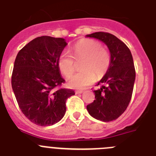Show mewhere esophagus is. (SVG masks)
I'll return each mask as SVG.
<instances>
[{
    "label": "esophagus",
    "mask_w": 156,
    "mask_h": 156,
    "mask_svg": "<svg viewBox=\"0 0 156 156\" xmlns=\"http://www.w3.org/2000/svg\"><path fill=\"white\" fill-rule=\"evenodd\" d=\"M75 92L76 94H82L83 91V90H76Z\"/></svg>",
    "instance_id": "34e87169"
}]
</instances>
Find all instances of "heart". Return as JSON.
Returning <instances> with one entry per match:
<instances>
[{
	"label": "heart",
	"instance_id": "b5f03b06",
	"mask_svg": "<svg viewBox=\"0 0 156 156\" xmlns=\"http://www.w3.org/2000/svg\"><path fill=\"white\" fill-rule=\"evenodd\" d=\"M71 51L76 61L83 59L80 65L82 71L73 76L69 80L71 87L85 88L94 82L95 75L98 78L102 77L109 69L110 53L105 48H101L98 41L92 39L81 40L72 48ZM58 66L66 78L71 76L75 71L73 59L66 51H63L59 56Z\"/></svg>",
	"mask_w": 156,
	"mask_h": 156
}]
</instances>
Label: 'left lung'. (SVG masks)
I'll return each mask as SVG.
<instances>
[{"label": "left lung", "mask_w": 156, "mask_h": 156, "mask_svg": "<svg viewBox=\"0 0 156 156\" xmlns=\"http://www.w3.org/2000/svg\"><path fill=\"white\" fill-rule=\"evenodd\" d=\"M87 37L103 41L111 54L109 69L98 83L100 88L94 90L95 99L87 105V109L98 120H115L126 109L133 94L136 73L131 52L124 43L109 33L96 32Z\"/></svg>", "instance_id": "obj_1"}]
</instances>
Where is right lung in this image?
<instances>
[{"label":"right lung","instance_id":"obj_1","mask_svg":"<svg viewBox=\"0 0 156 156\" xmlns=\"http://www.w3.org/2000/svg\"><path fill=\"white\" fill-rule=\"evenodd\" d=\"M63 38L42 36L19 51L14 63L12 87L19 108L32 122L51 126L62 119L66 102L75 93L62 88L58 60L66 46Z\"/></svg>","mask_w":156,"mask_h":156}]
</instances>
